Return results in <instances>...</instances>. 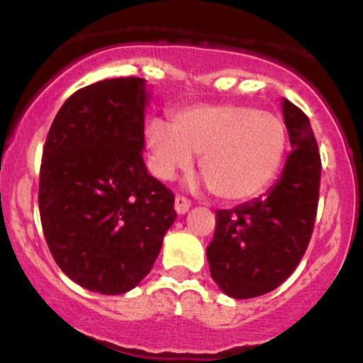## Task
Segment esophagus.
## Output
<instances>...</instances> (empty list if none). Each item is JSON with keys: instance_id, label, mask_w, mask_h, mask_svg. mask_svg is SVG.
Masks as SVG:
<instances>
[{"instance_id": "34e87169", "label": "esophagus", "mask_w": 363, "mask_h": 363, "mask_svg": "<svg viewBox=\"0 0 363 363\" xmlns=\"http://www.w3.org/2000/svg\"><path fill=\"white\" fill-rule=\"evenodd\" d=\"M189 207H191L189 200H186L184 196H175V212L177 214H186L189 211Z\"/></svg>"}]
</instances>
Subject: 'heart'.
<instances>
[{
	"label": "heart",
	"instance_id": "b5f03b06",
	"mask_svg": "<svg viewBox=\"0 0 363 363\" xmlns=\"http://www.w3.org/2000/svg\"><path fill=\"white\" fill-rule=\"evenodd\" d=\"M149 167L161 181L188 172L200 156V174L216 199L244 202L259 195L279 174L286 156L283 119L247 105H196L155 119L145 128Z\"/></svg>",
	"mask_w": 363,
	"mask_h": 363
}]
</instances>
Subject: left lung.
I'll return each mask as SVG.
<instances>
[{"mask_svg": "<svg viewBox=\"0 0 363 363\" xmlns=\"http://www.w3.org/2000/svg\"><path fill=\"white\" fill-rule=\"evenodd\" d=\"M283 116L294 151L279 181L259 199L216 211L207 259L214 283L232 298L265 295L284 283L302 259L314 228L321 179L316 138L309 117L286 98Z\"/></svg>", "mask_w": 363, "mask_h": 363, "instance_id": "obj_1", "label": "left lung"}]
</instances>
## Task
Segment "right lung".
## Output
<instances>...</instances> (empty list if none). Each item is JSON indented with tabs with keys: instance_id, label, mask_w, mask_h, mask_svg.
<instances>
[{
	"instance_id": "right-lung-1",
	"label": "right lung",
	"mask_w": 363,
	"mask_h": 363,
	"mask_svg": "<svg viewBox=\"0 0 363 363\" xmlns=\"http://www.w3.org/2000/svg\"><path fill=\"white\" fill-rule=\"evenodd\" d=\"M149 100L138 77L82 87L56 113L43 147L47 246L73 283L101 295L126 294L151 272L177 216L174 193L142 156Z\"/></svg>"
}]
</instances>
